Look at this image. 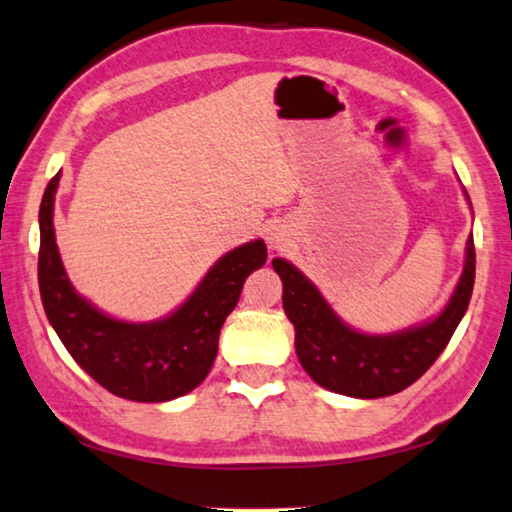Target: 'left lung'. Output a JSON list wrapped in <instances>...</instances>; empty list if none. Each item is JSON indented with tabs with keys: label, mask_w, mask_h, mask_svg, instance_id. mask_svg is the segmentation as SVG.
<instances>
[{
	"label": "left lung",
	"mask_w": 512,
	"mask_h": 512,
	"mask_svg": "<svg viewBox=\"0 0 512 512\" xmlns=\"http://www.w3.org/2000/svg\"><path fill=\"white\" fill-rule=\"evenodd\" d=\"M271 264L283 280V308L297 331L294 348L301 366L318 385L357 399L406 390L436 362L469 308L475 280V248L469 239L462 278L436 320L401 334L369 336L345 327L311 280L290 262L276 257Z\"/></svg>",
	"instance_id": "8db88e82"
}]
</instances>
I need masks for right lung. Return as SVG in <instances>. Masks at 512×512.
Instances as JSON below:
<instances>
[{"label":"right lung","mask_w":512,"mask_h":512,"mask_svg":"<svg viewBox=\"0 0 512 512\" xmlns=\"http://www.w3.org/2000/svg\"><path fill=\"white\" fill-rule=\"evenodd\" d=\"M57 183L60 174L50 178L39 208V290L43 311L64 348L115 397L157 403L192 392L211 371L220 327L239 304L243 283L266 262L264 241L246 243L218 259L167 320L120 322L78 297L64 273L53 229Z\"/></svg>","instance_id":"right-lung-1"}]
</instances>
